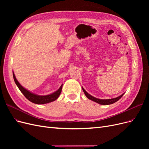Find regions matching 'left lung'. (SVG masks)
<instances>
[{
  "instance_id": "obj_1",
  "label": "left lung",
  "mask_w": 149,
  "mask_h": 149,
  "mask_svg": "<svg viewBox=\"0 0 149 149\" xmlns=\"http://www.w3.org/2000/svg\"><path fill=\"white\" fill-rule=\"evenodd\" d=\"M83 91L84 93L88 99H89L90 100H92V101L96 102L98 104H102V105H109V104H113V103L116 102V101L119 100L122 97V96L124 95V94H123L122 95H120V96H119L118 97L113 98V99H109V100H100V99L96 98V97L92 96L91 95H90V94L86 91L83 88Z\"/></svg>"
}]
</instances>
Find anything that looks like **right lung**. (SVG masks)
<instances>
[{
	"instance_id": "1",
	"label": "right lung",
	"mask_w": 149,
	"mask_h": 149,
	"mask_svg": "<svg viewBox=\"0 0 149 149\" xmlns=\"http://www.w3.org/2000/svg\"><path fill=\"white\" fill-rule=\"evenodd\" d=\"M13 79L15 81V84H17L18 88H19V89H20V91L25 96V97L31 102L37 104H47V103L51 102L52 101H55L56 99L59 97L60 94L61 92L63 84L61 86L60 88L58 89V90H57V91H55V93L47 96H38V95H37V94L31 93V92L29 91L28 90L25 89L23 86H22L21 84L18 82V81L17 80L15 76L13 73Z\"/></svg>"
}]
</instances>
